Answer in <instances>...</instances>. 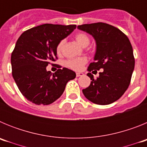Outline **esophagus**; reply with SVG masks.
<instances>
[{
    "instance_id": "esophagus-1",
    "label": "esophagus",
    "mask_w": 147,
    "mask_h": 147,
    "mask_svg": "<svg viewBox=\"0 0 147 147\" xmlns=\"http://www.w3.org/2000/svg\"><path fill=\"white\" fill-rule=\"evenodd\" d=\"M84 75V74H82V73H76V76L77 77H80V76H82Z\"/></svg>"
}]
</instances>
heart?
<instances>
[{"instance_id": "b5f03b06", "label": "heart", "mask_w": 147, "mask_h": 147, "mask_svg": "<svg viewBox=\"0 0 147 147\" xmlns=\"http://www.w3.org/2000/svg\"><path fill=\"white\" fill-rule=\"evenodd\" d=\"M76 42L81 45L82 47H86L90 43V38L88 35L85 33H78L75 36ZM65 43V40H62L59 41V43L57 45V53L58 55H60L63 50V47ZM87 58L82 57L74 58V59H68L65 62V65L70 67L71 69L75 71H80L82 68L83 65L87 62Z\"/></svg>"}]
</instances>
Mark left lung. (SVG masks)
Instances as JSON below:
<instances>
[{
	"label": "left lung",
	"mask_w": 147,
	"mask_h": 147,
	"mask_svg": "<svg viewBox=\"0 0 147 147\" xmlns=\"http://www.w3.org/2000/svg\"><path fill=\"white\" fill-rule=\"evenodd\" d=\"M77 28L91 35L96 44L94 62L88 71L104 69L96 80L88 73L92 81L82 90L83 94L94 104L110 105L121 97L130 83L135 67L132 45L121 30L107 23L83 24Z\"/></svg>",
	"instance_id": "1"
}]
</instances>
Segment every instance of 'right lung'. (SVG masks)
Masks as SVG:
<instances>
[{"instance_id":"1","label":"right lung","mask_w":147,"mask_h":147,"mask_svg":"<svg viewBox=\"0 0 147 147\" xmlns=\"http://www.w3.org/2000/svg\"><path fill=\"white\" fill-rule=\"evenodd\" d=\"M76 25L42 24L23 32L11 57L12 76L22 94L35 105H48L62 96L76 73L63 67L52 74L48 65L57 58V45Z\"/></svg>"}]
</instances>
